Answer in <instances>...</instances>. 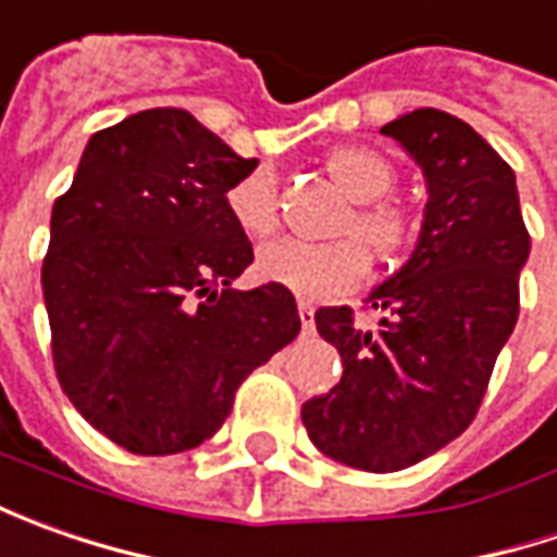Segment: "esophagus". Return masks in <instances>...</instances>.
Listing matches in <instances>:
<instances>
[{"mask_svg":"<svg viewBox=\"0 0 557 557\" xmlns=\"http://www.w3.org/2000/svg\"><path fill=\"white\" fill-rule=\"evenodd\" d=\"M297 315H300V325H304L307 332L315 325V307H312L310 300H297Z\"/></svg>","mask_w":557,"mask_h":557,"instance_id":"esophagus-1","label":"esophagus"}]
</instances>
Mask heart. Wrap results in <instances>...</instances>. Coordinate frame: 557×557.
I'll return each instance as SVG.
<instances>
[{"mask_svg":"<svg viewBox=\"0 0 557 557\" xmlns=\"http://www.w3.org/2000/svg\"><path fill=\"white\" fill-rule=\"evenodd\" d=\"M329 170L334 183L354 201H362L354 210V216H347L344 232L359 237L377 260L399 257L403 247L409 245L412 223L403 207L377 201L394 185V166L387 163V158L362 145H347L329 154ZM225 210L250 242L269 238L278 228V180L272 166H257L228 185ZM358 243L355 238H334V242L282 238L257 253V272L272 285H282L304 297L344 294L354 290L369 272V257Z\"/></svg>","mask_w":557,"mask_h":557,"instance_id":"1","label":"heart"}]
</instances>
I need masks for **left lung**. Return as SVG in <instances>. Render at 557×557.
I'll return each mask as SVG.
<instances>
[{
  "label": "left lung",
  "mask_w": 557,
  "mask_h": 557,
  "mask_svg": "<svg viewBox=\"0 0 557 557\" xmlns=\"http://www.w3.org/2000/svg\"><path fill=\"white\" fill-rule=\"evenodd\" d=\"M424 173L428 203L412 257L372 290L377 332L350 307L315 312L344 374L304 403V428L329 459L387 474L434 456L474 421L515 332L530 257L511 166L465 120L418 108L381 126Z\"/></svg>",
  "instance_id": "8db88e82"
}]
</instances>
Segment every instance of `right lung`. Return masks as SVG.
<instances>
[{
	"mask_svg": "<svg viewBox=\"0 0 557 557\" xmlns=\"http://www.w3.org/2000/svg\"><path fill=\"white\" fill-rule=\"evenodd\" d=\"M257 170L180 108L89 139L52 207L42 297L58 381L76 412L136 456L223 428L235 391L300 332L282 285L235 290L253 247L225 191Z\"/></svg>",
	"mask_w": 557,
	"mask_h": 557,
	"instance_id": "1",
	"label": "right lung"
}]
</instances>
